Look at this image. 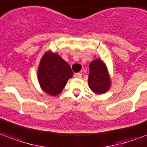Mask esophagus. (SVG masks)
Masks as SVG:
<instances>
[{
	"label": "esophagus",
	"instance_id": "34e87169",
	"mask_svg": "<svg viewBox=\"0 0 147 147\" xmlns=\"http://www.w3.org/2000/svg\"><path fill=\"white\" fill-rule=\"evenodd\" d=\"M74 77H76V78H81L82 74L81 73H77V74H76L74 75Z\"/></svg>",
	"mask_w": 147,
	"mask_h": 147
}]
</instances>
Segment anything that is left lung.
Here are the masks:
<instances>
[{"label":"left lung","mask_w":147,"mask_h":147,"mask_svg":"<svg viewBox=\"0 0 147 147\" xmlns=\"http://www.w3.org/2000/svg\"><path fill=\"white\" fill-rule=\"evenodd\" d=\"M89 69L88 84L90 90L96 94H105L111 86V80L106 63L100 59H96L90 62Z\"/></svg>","instance_id":"8db88e82"}]
</instances>
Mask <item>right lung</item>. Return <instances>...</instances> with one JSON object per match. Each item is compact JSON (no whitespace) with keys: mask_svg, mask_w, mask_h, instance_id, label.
<instances>
[{"mask_svg":"<svg viewBox=\"0 0 147 147\" xmlns=\"http://www.w3.org/2000/svg\"><path fill=\"white\" fill-rule=\"evenodd\" d=\"M74 73L70 65L57 53L47 51L42 57L37 70V79L41 89L51 96L63 91Z\"/></svg>","mask_w":147,"mask_h":147,"instance_id":"1","label":"right lung"}]
</instances>
